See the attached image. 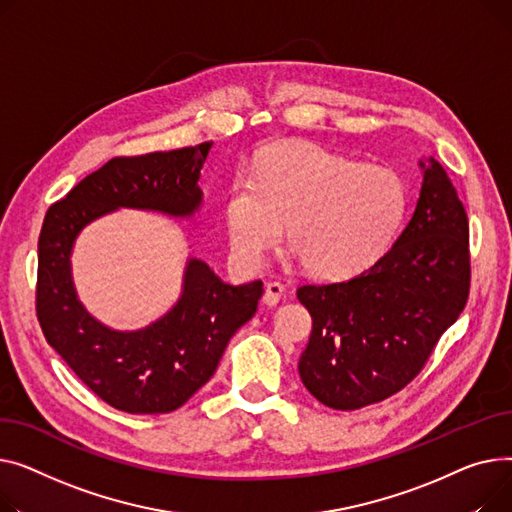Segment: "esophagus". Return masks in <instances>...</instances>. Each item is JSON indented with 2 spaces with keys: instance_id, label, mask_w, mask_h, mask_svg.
Segmentation results:
<instances>
[{
  "instance_id": "obj_1",
  "label": "esophagus",
  "mask_w": 512,
  "mask_h": 512,
  "mask_svg": "<svg viewBox=\"0 0 512 512\" xmlns=\"http://www.w3.org/2000/svg\"><path fill=\"white\" fill-rule=\"evenodd\" d=\"M283 293H285V287L281 283H268L266 291L262 295V304L268 308H275L281 302Z\"/></svg>"
}]
</instances>
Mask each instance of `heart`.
Wrapping results in <instances>:
<instances>
[{
  "instance_id": "b5f03b06",
  "label": "heart",
  "mask_w": 512,
  "mask_h": 512,
  "mask_svg": "<svg viewBox=\"0 0 512 512\" xmlns=\"http://www.w3.org/2000/svg\"><path fill=\"white\" fill-rule=\"evenodd\" d=\"M407 210L403 179L310 142L275 144L237 177L225 225L235 262L258 270L283 235L308 273L343 279L374 262Z\"/></svg>"
}]
</instances>
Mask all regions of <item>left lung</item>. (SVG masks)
Instances as JSON below:
<instances>
[{
    "instance_id": "obj_1",
    "label": "left lung",
    "mask_w": 512,
    "mask_h": 512,
    "mask_svg": "<svg viewBox=\"0 0 512 512\" xmlns=\"http://www.w3.org/2000/svg\"><path fill=\"white\" fill-rule=\"evenodd\" d=\"M419 167L415 210L384 256L349 281L297 289L312 316L297 370L326 407L351 411L399 393L465 308V208L436 159L419 161Z\"/></svg>"
}]
</instances>
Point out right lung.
I'll use <instances>...</instances> for the list:
<instances>
[{"mask_svg": "<svg viewBox=\"0 0 512 512\" xmlns=\"http://www.w3.org/2000/svg\"><path fill=\"white\" fill-rule=\"evenodd\" d=\"M210 146L111 159L45 215L37 281L43 335L74 374L119 411L182 407L215 374L229 339L256 314L262 297V281L229 285L200 258H188L177 302L138 330L103 324L78 297L72 250L82 229L119 208L194 217L202 206L198 182Z\"/></svg>", "mask_w": 512, "mask_h": 512, "instance_id": "add662e5", "label": "right lung"}]
</instances>
